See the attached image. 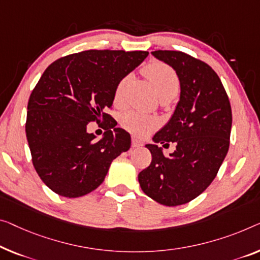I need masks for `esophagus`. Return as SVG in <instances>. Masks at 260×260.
I'll return each instance as SVG.
<instances>
[{
	"label": "esophagus",
	"instance_id": "esophagus-1",
	"mask_svg": "<svg viewBox=\"0 0 260 260\" xmlns=\"http://www.w3.org/2000/svg\"><path fill=\"white\" fill-rule=\"evenodd\" d=\"M132 146H133V147H140V146H142V141H140L137 138H132Z\"/></svg>",
	"mask_w": 260,
	"mask_h": 260
}]
</instances>
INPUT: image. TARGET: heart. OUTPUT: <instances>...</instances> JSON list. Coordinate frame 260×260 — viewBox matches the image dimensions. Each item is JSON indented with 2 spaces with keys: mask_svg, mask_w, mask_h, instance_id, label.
I'll return each mask as SVG.
<instances>
[{
  "mask_svg": "<svg viewBox=\"0 0 260 260\" xmlns=\"http://www.w3.org/2000/svg\"><path fill=\"white\" fill-rule=\"evenodd\" d=\"M143 73H145L147 78L152 81L160 98L174 96L179 91V77H177L176 72L168 67L167 64L160 63V61H153V63L148 64L143 69ZM127 79H128L127 77L123 78L115 88L114 103L117 105L121 103L122 90L125 87ZM120 123H121L123 128L131 132V133L135 135H145L157 125V120L152 115L142 114L135 111H128L120 117Z\"/></svg>",
  "mask_w": 260,
  "mask_h": 260,
  "instance_id": "1",
  "label": "heart"
}]
</instances>
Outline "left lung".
Returning a JSON list of instances; mask_svg holds the SVG:
<instances>
[{"instance_id": "left-lung-1", "label": "left lung", "mask_w": 260, "mask_h": 260, "mask_svg": "<svg viewBox=\"0 0 260 260\" xmlns=\"http://www.w3.org/2000/svg\"><path fill=\"white\" fill-rule=\"evenodd\" d=\"M152 55L175 70L181 92L172 118L146 145L152 162L138 180L150 199L176 207L201 195L218 173L229 150L231 106L219 77L204 61L181 51ZM168 142L177 149L165 157L157 143Z\"/></svg>"}]
</instances>
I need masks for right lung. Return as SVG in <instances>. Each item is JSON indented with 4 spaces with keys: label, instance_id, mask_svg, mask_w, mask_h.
<instances>
[{
    "label": "right lung",
    "instance_id": "obj_1",
    "mask_svg": "<svg viewBox=\"0 0 260 260\" xmlns=\"http://www.w3.org/2000/svg\"><path fill=\"white\" fill-rule=\"evenodd\" d=\"M147 51L87 50L50 65L30 94L25 133L32 164L52 191L69 199L99 187L112 161L131 147V135L105 113L118 84L138 68ZM107 122L100 139L91 121Z\"/></svg>",
    "mask_w": 260,
    "mask_h": 260
}]
</instances>
